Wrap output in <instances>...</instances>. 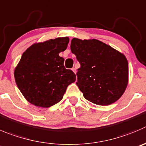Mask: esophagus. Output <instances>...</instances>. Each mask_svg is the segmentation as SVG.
Instances as JSON below:
<instances>
[{
	"label": "esophagus",
	"mask_w": 146,
	"mask_h": 146,
	"mask_svg": "<svg viewBox=\"0 0 146 146\" xmlns=\"http://www.w3.org/2000/svg\"><path fill=\"white\" fill-rule=\"evenodd\" d=\"M72 70L73 71V72H74V73H76V69H75V68L73 67V68H72Z\"/></svg>",
	"instance_id": "1"
}]
</instances>
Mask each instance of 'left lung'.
<instances>
[{
	"label": "left lung",
	"mask_w": 146,
	"mask_h": 146,
	"mask_svg": "<svg viewBox=\"0 0 146 146\" xmlns=\"http://www.w3.org/2000/svg\"><path fill=\"white\" fill-rule=\"evenodd\" d=\"M70 47L81 65L76 84L84 98L98 105H111L120 99L128 82L125 55L97 39L74 38Z\"/></svg>",
	"instance_id": "obj_1"
}]
</instances>
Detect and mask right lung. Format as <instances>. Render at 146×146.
<instances>
[{"label": "right lung", "instance_id": "1", "mask_svg": "<svg viewBox=\"0 0 146 146\" xmlns=\"http://www.w3.org/2000/svg\"><path fill=\"white\" fill-rule=\"evenodd\" d=\"M68 37L33 44L23 52L14 70L16 83L26 100L41 108H49L63 98L76 75L64 66L59 54L67 48Z\"/></svg>", "mask_w": 146, "mask_h": 146}]
</instances>
